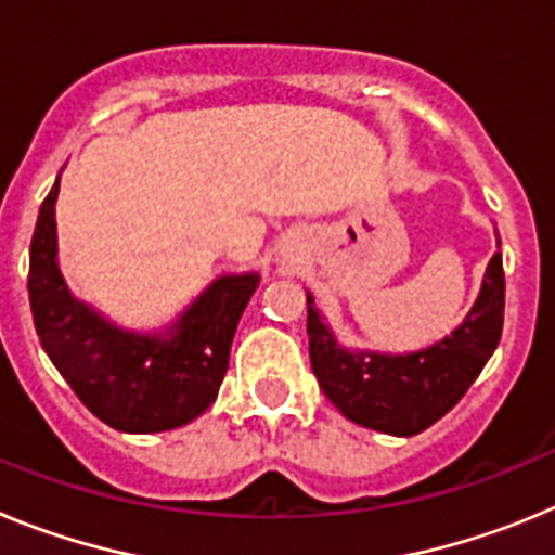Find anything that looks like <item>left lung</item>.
Listing matches in <instances>:
<instances>
[{
    "mask_svg": "<svg viewBox=\"0 0 555 555\" xmlns=\"http://www.w3.org/2000/svg\"><path fill=\"white\" fill-rule=\"evenodd\" d=\"M503 255L489 261L467 320L434 347L405 356L352 352L322 322L308 294V347L320 389L347 420L391 436H414L442 420L492 358L503 333Z\"/></svg>",
    "mask_w": 555,
    "mask_h": 555,
    "instance_id": "left-lung-1",
    "label": "left lung"
}]
</instances>
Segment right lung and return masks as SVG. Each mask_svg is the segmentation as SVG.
<instances>
[{
  "label": "right lung",
  "instance_id": "1",
  "mask_svg": "<svg viewBox=\"0 0 555 555\" xmlns=\"http://www.w3.org/2000/svg\"><path fill=\"white\" fill-rule=\"evenodd\" d=\"M55 180L29 244V308L43 352L80 403L125 434L180 428L219 395L230 345L258 274H224L191 302L169 333L121 331L75 300L57 269Z\"/></svg>",
  "mask_w": 555,
  "mask_h": 555
}]
</instances>
